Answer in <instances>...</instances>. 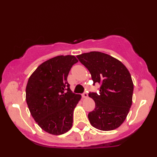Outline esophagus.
Wrapping results in <instances>:
<instances>
[{
    "label": "esophagus",
    "mask_w": 157,
    "mask_h": 157,
    "mask_svg": "<svg viewBox=\"0 0 157 157\" xmlns=\"http://www.w3.org/2000/svg\"><path fill=\"white\" fill-rule=\"evenodd\" d=\"M88 93L86 92H84V93H83V94H82V97H83V98H88Z\"/></svg>",
    "instance_id": "obj_1"
}]
</instances>
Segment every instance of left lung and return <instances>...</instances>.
I'll use <instances>...</instances> for the list:
<instances>
[{
  "label": "left lung",
  "mask_w": 157,
  "mask_h": 157,
  "mask_svg": "<svg viewBox=\"0 0 157 157\" xmlns=\"http://www.w3.org/2000/svg\"><path fill=\"white\" fill-rule=\"evenodd\" d=\"M77 57L90 73L93 85H101L98 94H88L95 102L94 110L88 115L90 123L102 131L119 128L132 104L134 84L128 69L119 60L101 52L83 53Z\"/></svg>",
  "instance_id": "1"
}]
</instances>
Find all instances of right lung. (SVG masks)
I'll return each instance as SVG.
<instances>
[{
  "mask_svg": "<svg viewBox=\"0 0 157 157\" xmlns=\"http://www.w3.org/2000/svg\"><path fill=\"white\" fill-rule=\"evenodd\" d=\"M78 61L74 56H57L39 65L28 79L25 98L33 118L53 135L71 128L74 109L81 99L67 82L70 69Z\"/></svg>",
  "mask_w": 157,
  "mask_h": 157,
  "instance_id": "obj_1",
  "label": "right lung"
}]
</instances>
